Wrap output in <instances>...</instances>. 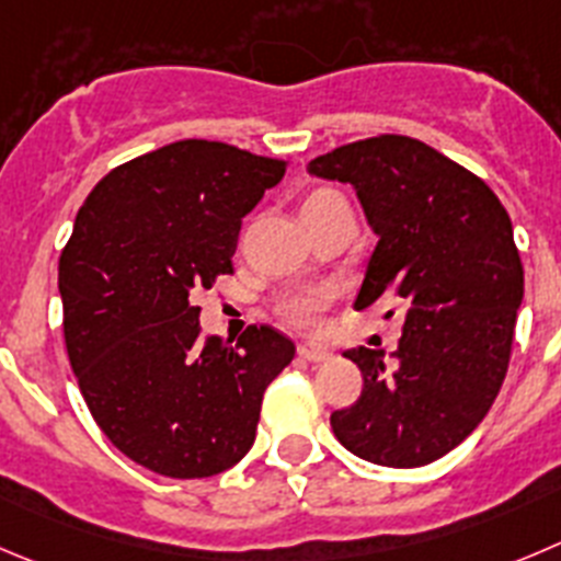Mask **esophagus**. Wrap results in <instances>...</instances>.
<instances>
[{"instance_id":"1","label":"esophagus","mask_w":561,"mask_h":561,"mask_svg":"<svg viewBox=\"0 0 561 561\" xmlns=\"http://www.w3.org/2000/svg\"><path fill=\"white\" fill-rule=\"evenodd\" d=\"M297 355H300L302 360H311V364H322V360H330V355H333V352H330L328 346L306 341V344L297 346Z\"/></svg>"}]
</instances>
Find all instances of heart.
Masks as SVG:
<instances>
[{
  "mask_svg": "<svg viewBox=\"0 0 561 561\" xmlns=\"http://www.w3.org/2000/svg\"><path fill=\"white\" fill-rule=\"evenodd\" d=\"M324 306H328V297H324L322 291L302 289L286 295L284 300L277 302V311H280V317H284L286 322L295 324V328H313V324L319 322V317H322Z\"/></svg>",
  "mask_w": 561,
  "mask_h": 561,
  "instance_id": "heart-1",
  "label": "heart"
}]
</instances>
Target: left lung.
<instances>
[{"instance_id":"obj_1","label":"left lung","mask_w":561,"mask_h":561,"mask_svg":"<svg viewBox=\"0 0 561 561\" xmlns=\"http://www.w3.org/2000/svg\"><path fill=\"white\" fill-rule=\"evenodd\" d=\"M308 173L350 184L377 233L357 311L386 295L404 306L388 360L366 346L344 352L364 391L330 426L360 460L426 466L477 430L506 377L524 302L510 215L482 179L413 137L350 142Z\"/></svg>"}]
</instances>
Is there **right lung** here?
<instances>
[{
	"instance_id": "obj_1",
	"label": "right lung",
	"mask_w": 561,
	"mask_h": 561,
	"mask_svg": "<svg viewBox=\"0 0 561 561\" xmlns=\"http://www.w3.org/2000/svg\"><path fill=\"white\" fill-rule=\"evenodd\" d=\"M286 170L226 142H170L106 173L73 220L57 275L71 369L101 432L148 471L237 466L266 386L295 357L266 324L237 346L204 339L192 306L233 272L242 217Z\"/></svg>"
}]
</instances>
